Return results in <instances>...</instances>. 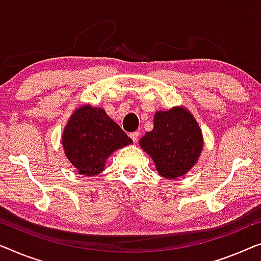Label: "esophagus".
I'll list each match as a JSON object with an SVG mask.
<instances>
[{
    "label": "esophagus",
    "mask_w": 261,
    "mask_h": 261,
    "mask_svg": "<svg viewBox=\"0 0 261 261\" xmlns=\"http://www.w3.org/2000/svg\"><path fill=\"white\" fill-rule=\"evenodd\" d=\"M130 138L132 139V142H134V143H137L138 138H139V132H137V131L131 132V134H130Z\"/></svg>",
    "instance_id": "obj_1"
}]
</instances>
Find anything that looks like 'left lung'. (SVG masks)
I'll use <instances>...</instances> for the list:
<instances>
[{
    "mask_svg": "<svg viewBox=\"0 0 261 261\" xmlns=\"http://www.w3.org/2000/svg\"><path fill=\"white\" fill-rule=\"evenodd\" d=\"M139 145L151 157L160 175L174 179L187 174L197 162L203 137L192 113L177 106L155 113L153 129L143 136Z\"/></svg>",
    "mask_w": 261,
    "mask_h": 261,
    "instance_id": "left-lung-1",
    "label": "left lung"
}]
</instances>
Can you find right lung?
I'll return each instance as SVG.
<instances>
[{
	"instance_id": "1",
	"label": "right lung",
	"mask_w": 261,
	"mask_h": 261,
	"mask_svg": "<svg viewBox=\"0 0 261 261\" xmlns=\"http://www.w3.org/2000/svg\"><path fill=\"white\" fill-rule=\"evenodd\" d=\"M131 143L132 139L104 110L91 105L75 110L62 134L65 155L85 176L101 172L110 155Z\"/></svg>"
}]
</instances>
